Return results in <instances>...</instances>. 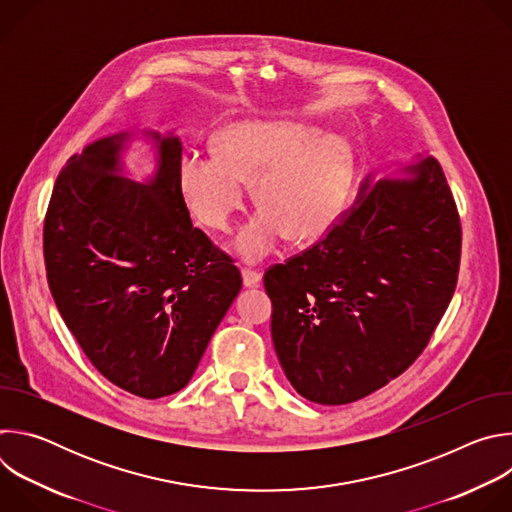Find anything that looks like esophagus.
<instances>
[{"label":"esophagus","instance_id":"34e87169","mask_svg":"<svg viewBox=\"0 0 512 512\" xmlns=\"http://www.w3.org/2000/svg\"><path fill=\"white\" fill-rule=\"evenodd\" d=\"M241 275H243L245 287H255L261 281V271H257V269H243Z\"/></svg>","mask_w":512,"mask_h":512}]
</instances>
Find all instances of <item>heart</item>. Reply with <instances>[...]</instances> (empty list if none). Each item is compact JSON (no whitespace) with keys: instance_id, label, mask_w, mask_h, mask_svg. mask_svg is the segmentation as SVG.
I'll return each instance as SVG.
<instances>
[{"instance_id":"1","label":"heart","mask_w":512,"mask_h":512,"mask_svg":"<svg viewBox=\"0 0 512 512\" xmlns=\"http://www.w3.org/2000/svg\"><path fill=\"white\" fill-rule=\"evenodd\" d=\"M350 176V150L336 135L296 121H241L218 131L214 152H186L176 186L202 225L229 233L253 182L261 208L241 229L235 251L261 261L289 237L300 243L330 231Z\"/></svg>"}]
</instances>
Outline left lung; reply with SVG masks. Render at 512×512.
Segmentation results:
<instances>
[{"instance_id": "8db88e82", "label": "left lung", "mask_w": 512, "mask_h": 512, "mask_svg": "<svg viewBox=\"0 0 512 512\" xmlns=\"http://www.w3.org/2000/svg\"><path fill=\"white\" fill-rule=\"evenodd\" d=\"M460 249L458 208L435 158L364 178L324 239L265 271L291 387L344 405L407 371L454 296Z\"/></svg>"}]
</instances>
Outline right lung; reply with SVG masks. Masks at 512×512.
Here are the masks:
<instances>
[{
  "mask_svg": "<svg viewBox=\"0 0 512 512\" xmlns=\"http://www.w3.org/2000/svg\"><path fill=\"white\" fill-rule=\"evenodd\" d=\"M156 172L135 182L121 154L131 131L101 137L60 170L44 221L56 308L93 367L143 399L188 385L243 279L192 227L176 186L182 141L143 129Z\"/></svg>",
  "mask_w": 512,
  "mask_h": 512,
  "instance_id": "1",
  "label": "right lung"
}]
</instances>
